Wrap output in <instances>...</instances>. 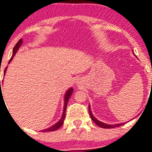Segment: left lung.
I'll return each mask as SVG.
<instances>
[{"label": "left lung", "instance_id": "8db88e82", "mask_svg": "<svg viewBox=\"0 0 152 152\" xmlns=\"http://www.w3.org/2000/svg\"><path fill=\"white\" fill-rule=\"evenodd\" d=\"M88 111H89V115L91 117V120L95 122V124L96 125H98V126L102 127V128H104V129H110V128H114V127H117V126H122L124 124H117V125H108V124H104L102 122H100L97 120L96 118H95V117L92 115V113H91V110H90V106H88Z\"/></svg>", "mask_w": 152, "mask_h": 152}]
</instances>
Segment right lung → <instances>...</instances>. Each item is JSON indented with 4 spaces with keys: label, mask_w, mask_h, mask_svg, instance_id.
<instances>
[{
    "label": "right lung",
    "mask_w": 152,
    "mask_h": 152,
    "mask_svg": "<svg viewBox=\"0 0 152 152\" xmlns=\"http://www.w3.org/2000/svg\"><path fill=\"white\" fill-rule=\"evenodd\" d=\"M21 44H22V39H20V40L18 41V42L16 44V45L14 46V48H13V55H12L11 58H10V60L9 63L12 60H13V56L16 54V51H17V50L19 49V48H20V45H21ZM9 63H8V64H9ZM6 69H7V67L5 68V69H4V74H5V73H6ZM73 89L71 88H69V89L66 91V94H65V97H64V98H65V101H64V113H63V116H62V117H61V120H60L57 123V124H54V125H53L52 126L49 127V128H48V129H44L43 130L44 132H52V131H55V130H57V129H59L60 127L63 125V124H64V119H65V117H66V106H67V104H68V102H69V98H70V96L72 95V94H73ZM1 93H2V91H1ZM2 97H3V95H2V94H1V98H2Z\"/></svg>",
    "instance_id": "right-lung-1"
}]
</instances>
